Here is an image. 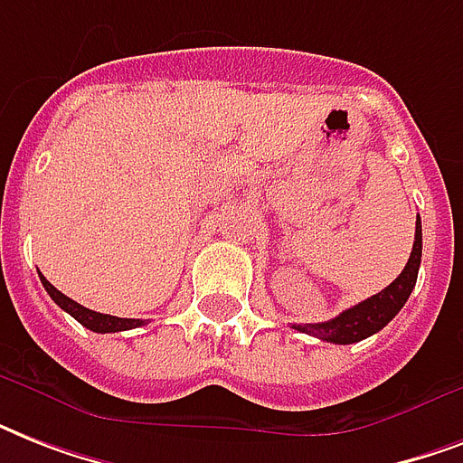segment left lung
<instances>
[{
	"mask_svg": "<svg viewBox=\"0 0 463 463\" xmlns=\"http://www.w3.org/2000/svg\"><path fill=\"white\" fill-rule=\"evenodd\" d=\"M420 254H423V228H420V216L416 218V240L411 250L409 264L403 271L389 283L387 288L380 290L377 296L367 298L363 303L344 309L341 315L322 324H293V329L312 334V336L329 341V344H358L363 338L373 336L380 329H384L399 309L406 305L411 290L416 286L418 267H420Z\"/></svg>",
	"mask_w": 463,
	"mask_h": 463,
	"instance_id": "1",
	"label": "left lung"
}]
</instances>
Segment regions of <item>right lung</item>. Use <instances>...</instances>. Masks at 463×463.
I'll return each mask as SVG.
<instances>
[{
	"instance_id": "obj_1",
	"label": "right lung",
	"mask_w": 463,
	"mask_h": 463,
	"mask_svg": "<svg viewBox=\"0 0 463 463\" xmlns=\"http://www.w3.org/2000/svg\"><path fill=\"white\" fill-rule=\"evenodd\" d=\"M38 276L54 303L60 305L64 312H69V315L74 317L76 322L83 324L86 329L96 331V334H115V331H127V329H134V326H144V324H146V319H125V317H112V315H103V312H93V309L83 307V305L74 303V300L64 296V293H60V290L54 288L52 283L47 281L45 276L40 274V271Z\"/></svg>"
}]
</instances>
